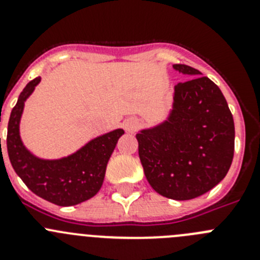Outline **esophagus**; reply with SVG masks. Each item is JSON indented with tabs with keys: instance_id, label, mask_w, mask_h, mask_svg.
I'll use <instances>...</instances> for the list:
<instances>
[{
	"instance_id": "1",
	"label": "esophagus",
	"mask_w": 260,
	"mask_h": 260,
	"mask_svg": "<svg viewBox=\"0 0 260 260\" xmlns=\"http://www.w3.org/2000/svg\"><path fill=\"white\" fill-rule=\"evenodd\" d=\"M123 127H125L126 132H135L138 127V121L134 118L125 119V122H123Z\"/></svg>"
}]
</instances>
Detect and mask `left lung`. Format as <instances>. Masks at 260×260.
I'll list each match as a JSON object with an SVG mask.
<instances>
[{
  "label": "left lung",
  "instance_id": "obj_1",
  "mask_svg": "<svg viewBox=\"0 0 260 260\" xmlns=\"http://www.w3.org/2000/svg\"><path fill=\"white\" fill-rule=\"evenodd\" d=\"M186 80L174 86L167 118L137 134L139 158L152 189L189 201L226 176L234 153V121L221 89L201 71L176 63Z\"/></svg>",
  "mask_w": 260,
  "mask_h": 260
}]
</instances>
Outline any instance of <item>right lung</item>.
Instances as JSON below:
<instances>
[{"mask_svg": "<svg viewBox=\"0 0 260 260\" xmlns=\"http://www.w3.org/2000/svg\"><path fill=\"white\" fill-rule=\"evenodd\" d=\"M41 78L31 80L18 98L8 125V153L14 171L34 194L61 207L75 206L95 197L102 189L105 171L122 128H116L87 142L79 150L58 158L32 153L20 137V119L27 99Z\"/></svg>", "mask_w": 260, "mask_h": 260, "instance_id": "1", "label": "right lung"}]
</instances>
